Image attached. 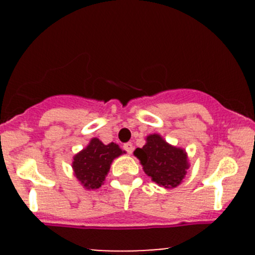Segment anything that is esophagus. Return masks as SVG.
<instances>
[{"mask_svg": "<svg viewBox=\"0 0 255 255\" xmlns=\"http://www.w3.org/2000/svg\"><path fill=\"white\" fill-rule=\"evenodd\" d=\"M124 148L126 151H127V153L130 154L134 150V146H133V144H131V142H127V144L124 145Z\"/></svg>", "mask_w": 255, "mask_h": 255, "instance_id": "1", "label": "esophagus"}]
</instances>
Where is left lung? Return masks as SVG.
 I'll return each mask as SVG.
<instances>
[{
    "label": "left lung",
    "instance_id": "1",
    "mask_svg": "<svg viewBox=\"0 0 255 255\" xmlns=\"http://www.w3.org/2000/svg\"><path fill=\"white\" fill-rule=\"evenodd\" d=\"M134 156L153 182L168 189L182 182L191 165L184 148L169 144L157 133L146 136V144L136 148Z\"/></svg>",
    "mask_w": 255,
    "mask_h": 255
}]
</instances>
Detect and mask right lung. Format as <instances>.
I'll return each instance as SVG.
<instances>
[{"instance_id": "obj_1", "label": "right lung", "mask_w": 255, "mask_h": 255, "mask_svg": "<svg viewBox=\"0 0 255 255\" xmlns=\"http://www.w3.org/2000/svg\"><path fill=\"white\" fill-rule=\"evenodd\" d=\"M124 153L126 151L115 142L104 145L98 137H92L86 147L73 157V174L85 189H98L104 184L113 160Z\"/></svg>"}]
</instances>
